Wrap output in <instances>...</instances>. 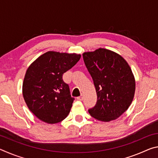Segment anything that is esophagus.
Here are the masks:
<instances>
[{"instance_id":"obj_1","label":"esophagus","mask_w":158,"mask_h":158,"mask_svg":"<svg viewBox=\"0 0 158 158\" xmlns=\"http://www.w3.org/2000/svg\"><path fill=\"white\" fill-rule=\"evenodd\" d=\"M83 99H84V95H83L82 94L79 96V97L77 98V100H79V101H81L83 100Z\"/></svg>"}]
</instances>
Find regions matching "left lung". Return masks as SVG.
Segmentation results:
<instances>
[{
  "mask_svg": "<svg viewBox=\"0 0 158 158\" xmlns=\"http://www.w3.org/2000/svg\"><path fill=\"white\" fill-rule=\"evenodd\" d=\"M83 58L98 96L89 114L100 121L116 119L129 108L135 95V80L130 65L121 56L102 48L84 53Z\"/></svg>",
  "mask_w": 158,
  "mask_h": 158,
  "instance_id": "left-lung-1",
  "label": "left lung"
}]
</instances>
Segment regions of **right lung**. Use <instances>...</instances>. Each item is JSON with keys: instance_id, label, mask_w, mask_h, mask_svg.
Returning a JSON list of instances; mask_svg holds the SVG:
<instances>
[{"instance_id": "right-lung-1", "label": "right lung", "mask_w": 158, "mask_h": 158, "mask_svg": "<svg viewBox=\"0 0 158 158\" xmlns=\"http://www.w3.org/2000/svg\"><path fill=\"white\" fill-rule=\"evenodd\" d=\"M80 58L76 53L48 52L29 66L23 79V96L28 109L40 121L54 124L68 116L74 98L63 74Z\"/></svg>"}]
</instances>
